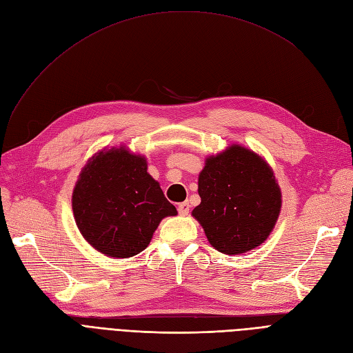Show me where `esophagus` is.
<instances>
[{
    "label": "esophagus",
    "mask_w": 353,
    "mask_h": 353,
    "mask_svg": "<svg viewBox=\"0 0 353 353\" xmlns=\"http://www.w3.org/2000/svg\"><path fill=\"white\" fill-rule=\"evenodd\" d=\"M188 212H190V205H188L187 201L178 203V213H179V215L185 216V215H188Z\"/></svg>",
    "instance_id": "1"
}]
</instances>
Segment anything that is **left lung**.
<instances>
[{
	"label": "left lung",
	"instance_id": "1",
	"mask_svg": "<svg viewBox=\"0 0 353 353\" xmlns=\"http://www.w3.org/2000/svg\"><path fill=\"white\" fill-rule=\"evenodd\" d=\"M201 203L193 216L221 253L240 254L262 244L281 209V193L271 168L258 154L231 145L206 159L199 175Z\"/></svg>",
	"mask_w": 353,
	"mask_h": 353
}]
</instances>
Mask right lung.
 <instances>
[{
    "instance_id": "obj_1",
    "label": "right lung",
    "mask_w": 353,
    "mask_h": 353,
    "mask_svg": "<svg viewBox=\"0 0 353 353\" xmlns=\"http://www.w3.org/2000/svg\"><path fill=\"white\" fill-rule=\"evenodd\" d=\"M77 225L92 248L112 258H131L150 243L159 222L176 215L145 159L123 147L94 156L72 196Z\"/></svg>"
}]
</instances>
